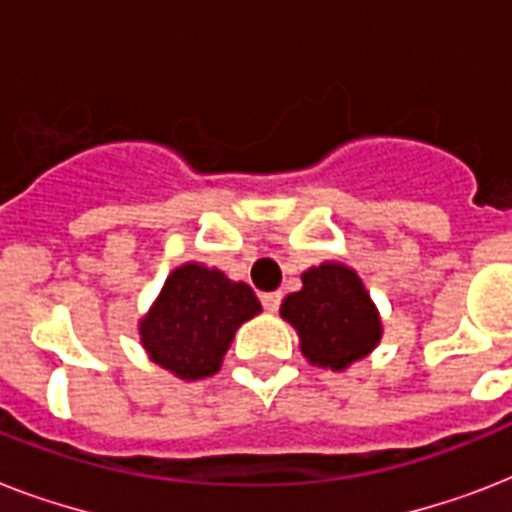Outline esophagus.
<instances>
[{
	"label": "esophagus",
	"instance_id": "obj_1",
	"mask_svg": "<svg viewBox=\"0 0 512 512\" xmlns=\"http://www.w3.org/2000/svg\"><path fill=\"white\" fill-rule=\"evenodd\" d=\"M260 303H263L265 311H279L281 292H265V295H260Z\"/></svg>",
	"mask_w": 512,
	"mask_h": 512
}]
</instances>
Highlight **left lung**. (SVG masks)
Segmentation results:
<instances>
[{
    "mask_svg": "<svg viewBox=\"0 0 512 512\" xmlns=\"http://www.w3.org/2000/svg\"><path fill=\"white\" fill-rule=\"evenodd\" d=\"M281 319L297 329L303 356L332 372L369 356L382 337L377 305L358 273L342 263L308 268L303 289L281 303Z\"/></svg>",
    "mask_w": 512,
    "mask_h": 512,
    "instance_id": "8db88e82",
    "label": "left lung"
}]
</instances>
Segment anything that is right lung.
I'll return each instance as SVG.
<instances>
[{
  "mask_svg": "<svg viewBox=\"0 0 512 512\" xmlns=\"http://www.w3.org/2000/svg\"><path fill=\"white\" fill-rule=\"evenodd\" d=\"M260 313L244 281L185 263L167 276L151 311L140 319V342L154 364L180 380L212 377L223 364L236 329Z\"/></svg>",
  "mask_w": 512,
  "mask_h": 512,
  "instance_id": "right-lung-1",
  "label": "right lung"
}]
</instances>
